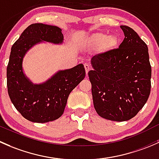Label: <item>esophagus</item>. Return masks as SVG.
Wrapping results in <instances>:
<instances>
[{
  "label": "esophagus",
  "instance_id": "34e87169",
  "mask_svg": "<svg viewBox=\"0 0 159 159\" xmlns=\"http://www.w3.org/2000/svg\"><path fill=\"white\" fill-rule=\"evenodd\" d=\"M84 67H85V70H86V76L88 75V73H89V70H90V67H89V66L88 64H84Z\"/></svg>",
  "mask_w": 159,
  "mask_h": 159
}]
</instances>
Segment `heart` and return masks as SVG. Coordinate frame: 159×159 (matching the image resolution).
<instances>
[{
	"label": "heart",
	"mask_w": 159,
	"mask_h": 159,
	"mask_svg": "<svg viewBox=\"0 0 159 159\" xmlns=\"http://www.w3.org/2000/svg\"><path fill=\"white\" fill-rule=\"evenodd\" d=\"M119 44V38L115 34L108 36L105 33H96L88 36L84 40V47L87 50H93L102 45L103 51L116 49Z\"/></svg>",
	"instance_id": "1"
}]
</instances>
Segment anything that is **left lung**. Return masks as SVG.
<instances>
[{
  "label": "left lung",
  "instance_id": "left-lung-1",
  "mask_svg": "<svg viewBox=\"0 0 159 159\" xmlns=\"http://www.w3.org/2000/svg\"><path fill=\"white\" fill-rule=\"evenodd\" d=\"M120 27L125 38L119 48L94 56L88 73L96 112L116 122L136 116L151 91L148 47L131 27Z\"/></svg>",
  "mask_w": 159,
  "mask_h": 159
}]
</instances>
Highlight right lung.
I'll list each match as a JSON object with an SVG mask.
<instances>
[{"label":"right lung","mask_w":159,"mask_h":159,"mask_svg":"<svg viewBox=\"0 0 159 159\" xmlns=\"http://www.w3.org/2000/svg\"><path fill=\"white\" fill-rule=\"evenodd\" d=\"M63 40L60 27L33 24L11 47L7 67L8 95L17 110L30 122L44 123L59 119L64 112L70 93L86 76L82 63L59 70L40 84L32 83L25 75L23 60L29 50L43 42L62 44Z\"/></svg>","instance_id":"add662e5"}]
</instances>
